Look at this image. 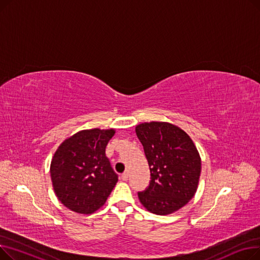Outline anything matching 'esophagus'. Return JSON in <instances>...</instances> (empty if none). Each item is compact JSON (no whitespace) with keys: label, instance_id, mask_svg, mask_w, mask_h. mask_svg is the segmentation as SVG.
Here are the masks:
<instances>
[{"label":"esophagus","instance_id":"esophagus-1","mask_svg":"<svg viewBox=\"0 0 260 260\" xmlns=\"http://www.w3.org/2000/svg\"><path fill=\"white\" fill-rule=\"evenodd\" d=\"M121 178H122V180L123 181H126L127 179H128V172L126 171V172H124L122 174V176H121Z\"/></svg>","mask_w":260,"mask_h":260}]
</instances>
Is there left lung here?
Here are the masks:
<instances>
[{
    "label": "left lung",
    "instance_id": "8db88e82",
    "mask_svg": "<svg viewBox=\"0 0 260 260\" xmlns=\"http://www.w3.org/2000/svg\"><path fill=\"white\" fill-rule=\"evenodd\" d=\"M135 131L152 177L148 187L138 193L139 200L153 214H173L196 194L201 173L198 149L183 129L170 122H144Z\"/></svg>",
    "mask_w": 260,
    "mask_h": 260
}]
</instances>
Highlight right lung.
I'll return each instance as SVG.
<instances>
[{"mask_svg": "<svg viewBox=\"0 0 260 260\" xmlns=\"http://www.w3.org/2000/svg\"><path fill=\"white\" fill-rule=\"evenodd\" d=\"M115 128L83 129L66 138L50 162L57 198L73 212L89 215L99 210L115 187L118 176L105 155Z\"/></svg>", "mask_w": 260, "mask_h": 260, "instance_id": "1", "label": "right lung"}]
</instances>
